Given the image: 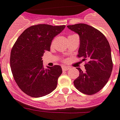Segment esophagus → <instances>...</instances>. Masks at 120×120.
Listing matches in <instances>:
<instances>
[{
  "label": "esophagus",
  "instance_id": "obj_1",
  "mask_svg": "<svg viewBox=\"0 0 120 120\" xmlns=\"http://www.w3.org/2000/svg\"><path fill=\"white\" fill-rule=\"evenodd\" d=\"M68 69H69V67H67V66H63L62 70L63 71H67Z\"/></svg>",
  "mask_w": 120,
  "mask_h": 120
}]
</instances>
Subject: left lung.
<instances>
[{
  "instance_id": "obj_1",
  "label": "left lung",
  "mask_w": 120,
  "mask_h": 120,
  "mask_svg": "<svg viewBox=\"0 0 120 120\" xmlns=\"http://www.w3.org/2000/svg\"><path fill=\"white\" fill-rule=\"evenodd\" d=\"M67 27L79 35L77 57L86 61L85 71L77 68L79 75L73 81L74 85L84 94L94 95L108 83L112 71L113 63L108 41L99 30L86 24H75Z\"/></svg>"
}]
</instances>
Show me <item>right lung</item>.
<instances>
[{
	"instance_id": "right-lung-1",
	"label": "right lung",
	"mask_w": 120,
	"mask_h": 120,
	"mask_svg": "<svg viewBox=\"0 0 120 120\" xmlns=\"http://www.w3.org/2000/svg\"><path fill=\"white\" fill-rule=\"evenodd\" d=\"M65 27L46 24L31 26L22 32L12 48L10 64L13 77L19 87L30 97H43L57 87L62 69L59 65L45 69L42 57L50 51L53 39Z\"/></svg>"
}]
</instances>
